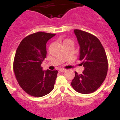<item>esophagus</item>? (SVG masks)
Instances as JSON below:
<instances>
[{"label": "esophagus", "instance_id": "1", "mask_svg": "<svg viewBox=\"0 0 120 120\" xmlns=\"http://www.w3.org/2000/svg\"><path fill=\"white\" fill-rule=\"evenodd\" d=\"M59 72H61V73H63V72H65V69H62V68H61V69L59 70Z\"/></svg>", "mask_w": 120, "mask_h": 120}]
</instances>
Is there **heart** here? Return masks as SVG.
<instances>
[{
	"label": "heart",
	"instance_id": "obj_1",
	"mask_svg": "<svg viewBox=\"0 0 120 120\" xmlns=\"http://www.w3.org/2000/svg\"><path fill=\"white\" fill-rule=\"evenodd\" d=\"M70 41V40H64V42H63V43H65V42H67V41Z\"/></svg>",
	"mask_w": 120,
	"mask_h": 120
}]
</instances>
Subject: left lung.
<instances>
[{
    "label": "left lung",
    "instance_id": "left-lung-1",
    "mask_svg": "<svg viewBox=\"0 0 120 120\" xmlns=\"http://www.w3.org/2000/svg\"><path fill=\"white\" fill-rule=\"evenodd\" d=\"M80 46L79 60L84 70L79 75L75 72L72 87L81 94L94 92L105 79L108 68L105 50L100 40L93 35L79 29L74 30Z\"/></svg>",
    "mask_w": 120,
    "mask_h": 120
}]
</instances>
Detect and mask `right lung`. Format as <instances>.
I'll list each match as a JSON object with an SVG mask.
<instances>
[{
    "mask_svg": "<svg viewBox=\"0 0 120 120\" xmlns=\"http://www.w3.org/2000/svg\"><path fill=\"white\" fill-rule=\"evenodd\" d=\"M54 34L38 32L23 39L16 50L13 68L18 83L27 94L40 97L54 88L58 71L43 70L46 57V43Z\"/></svg>",
    "mask_w": 120,
    "mask_h": 120,
    "instance_id": "right-lung-1",
    "label": "right lung"
}]
</instances>
